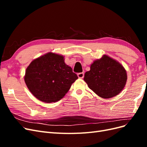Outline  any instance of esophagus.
<instances>
[{
	"instance_id": "obj_1",
	"label": "esophagus",
	"mask_w": 147,
	"mask_h": 147,
	"mask_svg": "<svg viewBox=\"0 0 147 147\" xmlns=\"http://www.w3.org/2000/svg\"><path fill=\"white\" fill-rule=\"evenodd\" d=\"M78 78H83L84 77V73L83 72H81V73H78L77 74Z\"/></svg>"
}]
</instances>
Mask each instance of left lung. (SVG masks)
<instances>
[{
    "mask_svg": "<svg viewBox=\"0 0 147 147\" xmlns=\"http://www.w3.org/2000/svg\"><path fill=\"white\" fill-rule=\"evenodd\" d=\"M88 87L102 98L109 99L119 94L125 86L127 73L124 67L107 55L93 62L84 74Z\"/></svg>",
    "mask_w": 147,
    "mask_h": 147,
    "instance_id": "left-lung-1",
    "label": "left lung"
}]
</instances>
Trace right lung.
I'll list each match as a JSON object with an SVG mask.
<instances>
[{"label":"right lung","instance_id":"add662e5","mask_svg":"<svg viewBox=\"0 0 147 147\" xmlns=\"http://www.w3.org/2000/svg\"><path fill=\"white\" fill-rule=\"evenodd\" d=\"M64 56L48 53L33 60L26 69L24 82L30 92L46 103L59 100L78 79Z\"/></svg>","mask_w":147,"mask_h":147}]
</instances>
